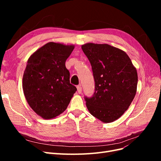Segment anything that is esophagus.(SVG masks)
<instances>
[{
  "instance_id": "34e87169",
  "label": "esophagus",
  "mask_w": 161,
  "mask_h": 161,
  "mask_svg": "<svg viewBox=\"0 0 161 161\" xmlns=\"http://www.w3.org/2000/svg\"><path fill=\"white\" fill-rule=\"evenodd\" d=\"M76 88H77L78 92H79V93H81V92H82V87H81V86L80 85L77 86Z\"/></svg>"
}]
</instances>
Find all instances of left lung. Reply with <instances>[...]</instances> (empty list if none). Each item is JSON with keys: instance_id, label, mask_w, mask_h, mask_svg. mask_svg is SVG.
Returning a JSON list of instances; mask_svg holds the SVG:
<instances>
[{"instance_id": "left-lung-1", "label": "left lung", "mask_w": 161, "mask_h": 161, "mask_svg": "<svg viewBox=\"0 0 161 161\" xmlns=\"http://www.w3.org/2000/svg\"><path fill=\"white\" fill-rule=\"evenodd\" d=\"M92 66L95 93L85 97L90 114L103 123L119 119L128 109L137 91L138 74L124 51L107 43L81 46Z\"/></svg>"}]
</instances>
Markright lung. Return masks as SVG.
Returning <instances> with one entry per match:
<instances>
[{
	"instance_id": "obj_1",
	"label": "right lung",
	"mask_w": 161,
	"mask_h": 161,
	"mask_svg": "<svg viewBox=\"0 0 161 161\" xmlns=\"http://www.w3.org/2000/svg\"><path fill=\"white\" fill-rule=\"evenodd\" d=\"M75 45L48 42L29 58L23 76V90L27 103L45 119L64 112L76 88L70 83L65 62Z\"/></svg>"
}]
</instances>
